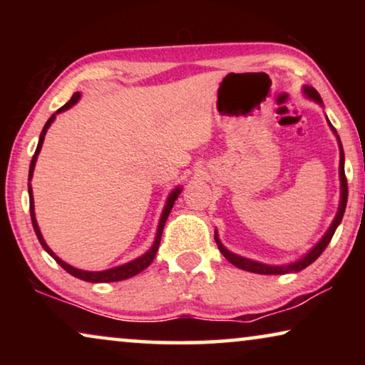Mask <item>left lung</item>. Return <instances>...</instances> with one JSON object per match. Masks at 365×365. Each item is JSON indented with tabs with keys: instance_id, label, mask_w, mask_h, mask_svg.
<instances>
[{
	"instance_id": "1",
	"label": "left lung",
	"mask_w": 365,
	"mask_h": 365,
	"mask_svg": "<svg viewBox=\"0 0 365 365\" xmlns=\"http://www.w3.org/2000/svg\"><path fill=\"white\" fill-rule=\"evenodd\" d=\"M302 93L306 94V98L312 99V101H316L317 104H321L322 106V99H321V94H319L316 89L312 86H304L302 88ZM329 126H331V131L336 134L337 138V144H339V179H341V201H339V207H337V214L336 217H334V221L329 229L324 234L321 241H319L316 246H314L311 251H309L306 256H302L301 259H297L296 262H291V264H286V266H271V264H264V262H257V261H252V259H247V257H242L239 256V254H234L229 251V249L224 247V244L221 242V239H219V234L217 231H214V239H216V244L219 247V251L224 257L227 259L229 262L234 264V266L242 269V271H247V272H254V274H266V276H277V274H291V272H299L302 271V269H306L309 264H312L316 259L321 256L324 252V249L327 247V244L331 242V239L334 236V232H336V229L339 224H341L342 217H344V212H346V206H347V179H346V173H344V149H342V143H341V138L337 136V131L334 129V126L331 124V121L327 119Z\"/></svg>"
}]
</instances>
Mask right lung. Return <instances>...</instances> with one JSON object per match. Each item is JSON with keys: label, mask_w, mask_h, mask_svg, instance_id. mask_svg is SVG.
Masks as SVG:
<instances>
[{"label": "right lung", "mask_w": 365, "mask_h": 365, "mask_svg": "<svg viewBox=\"0 0 365 365\" xmlns=\"http://www.w3.org/2000/svg\"><path fill=\"white\" fill-rule=\"evenodd\" d=\"M79 98H81V94L79 93H74L73 98L69 99V101L64 104L63 108H59L56 113L53 114L51 118L48 119V123L44 124L41 134H39V141H38V148L36 151H34V156L31 159V164H29V174H28V194H29V212H31V222H33V227H34V232H36V237L39 244H41L44 251H46L49 256H51L54 261H56L59 266H61L64 271H68L71 276L81 279V281H86V282H116V281H124V279H129L133 276H136V274L143 272L144 269H146L149 264L154 261V257H156V252L159 249V242H161V236H163V229H164V224H166V219L169 216V212H171V209L174 206V201L179 197V194H181L182 187L178 186L176 189H173L171 194H169L168 199H166V204H164V209L161 212V217H159V224H158V231H156V237H154V242L153 246L148 249L146 252L143 254V256H139L136 259H133V261H129L126 264H121V266H116V267H111V269H106V271H83V269H78V267H73L69 266L68 262H64L61 257H58L56 254H54L51 249L46 242H44V237L41 231H39V226H38V221H36V216H34V199H33V187H31V179H33V173H34V166H36V161H38V154L41 151V146L44 143V136H46L49 126H51V123L54 121V118H56V114L66 111V109L73 108L74 104L79 101Z\"/></svg>", "instance_id": "add662e5"}]
</instances>
